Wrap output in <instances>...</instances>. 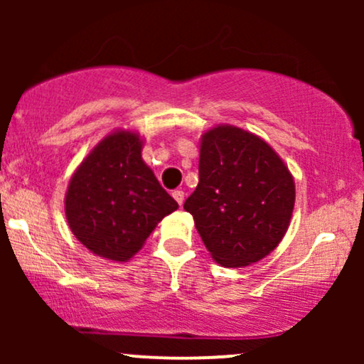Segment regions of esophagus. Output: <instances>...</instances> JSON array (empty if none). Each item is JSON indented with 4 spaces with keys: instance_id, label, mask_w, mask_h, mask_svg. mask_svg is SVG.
Returning <instances> with one entry per match:
<instances>
[{
    "instance_id": "1",
    "label": "esophagus",
    "mask_w": 364,
    "mask_h": 364,
    "mask_svg": "<svg viewBox=\"0 0 364 364\" xmlns=\"http://www.w3.org/2000/svg\"><path fill=\"white\" fill-rule=\"evenodd\" d=\"M173 198L176 200V202H178V205L181 207V205H183V202H185V191H181V190H176V191H173Z\"/></svg>"
}]
</instances>
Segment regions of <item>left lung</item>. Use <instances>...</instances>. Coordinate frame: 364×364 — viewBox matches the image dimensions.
Returning a JSON list of instances; mask_svg holds the SVG:
<instances>
[{"instance_id":"1","label":"left lung","mask_w":364,"mask_h":364,"mask_svg":"<svg viewBox=\"0 0 364 364\" xmlns=\"http://www.w3.org/2000/svg\"><path fill=\"white\" fill-rule=\"evenodd\" d=\"M198 185L185 210L217 263L241 269L277 248L289 229L296 185L262 136L215 124L200 136Z\"/></svg>"}]
</instances>
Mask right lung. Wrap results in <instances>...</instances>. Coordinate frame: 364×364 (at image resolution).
<instances>
[{
	"instance_id": "1",
	"label": "right lung",
	"mask_w": 364,
	"mask_h": 364,
	"mask_svg": "<svg viewBox=\"0 0 364 364\" xmlns=\"http://www.w3.org/2000/svg\"><path fill=\"white\" fill-rule=\"evenodd\" d=\"M144 136L118 128L87 154L70 178L65 215L80 243L97 257L124 263L178 208L141 159Z\"/></svg>"
}]
</instances>
